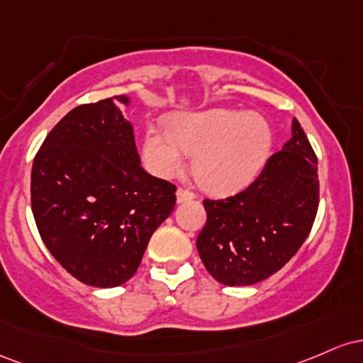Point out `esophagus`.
I'll return each mask as SVG.
<instances>
[{"label": "esophagus", "mask_w": 363, "mask_h": 363, "mask_svg": "<svg viewBox=\"0 0 363 363\" xmlns=\"http://www.w3.org/2000/svg\"><path fill=\"white\" fill-rule=\"evenodd\" d=\"M177 199H178V202L192 201V199H195V194L192 192V190H189V189H183V186H180V189L177 190Z\"/></svg>", "instance_id": "34e87169"}]
</instances>
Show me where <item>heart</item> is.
Listing matches in <instances>:
<instances>
[{"mask_svg":"<svg viewBox=\"0 0 363 363\" xmlns=\"http://www.w3.org/2000/svg\"><path fill=\"white\" fill-rule=\"evenodd\" d=\"M269 121L240 109L174 116L169 128L149 127L144 161L154 174L174 177L189 152L197 182L213 194H233L257 178L272 149Z\"/></svg>","mask_w":363,"mask_h":363,"instance_id":"b5f03b06","label":"heart"}]
</instances>
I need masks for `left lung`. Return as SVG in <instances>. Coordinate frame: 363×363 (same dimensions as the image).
Instances as JSON below:
<instances>
[{
  "label": "left lung",
  "instance_id": "obj_1",
  "mask_svg": "<svg viewBox=\"0 0 363 363\" xmlns=\"http://www.w3.org/2000/svg\"><path fill=\"white\" fill-rule=\"evenodd\" d=\"M291 135L245 190L203 201L207 221L197 250L219 283L242 286L269 278L311 233L319 207L317 156L298 120Z\"/></svg>",
  "mask_w": 363,
  "mask_h": 363
}]
</instances>
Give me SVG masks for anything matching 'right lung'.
<instances>
[{
  "mask_svg": "<svg viewBox=\"0 0 363 363\" xmlns=\"http://www.w3.org/2000/svg\"><path fill=\"white\" fill-rule=\"evenodd\" d=\"M128 97L77 106L48 133L32 164L30 203L44 245L89 286H120L135 274L177 186L140 166Z\"/></svg>",
  "mask_w": 363,
  "mask_h": 363,
  "instance_id": "1",
  "label": "right lung"
}]
</instances>
